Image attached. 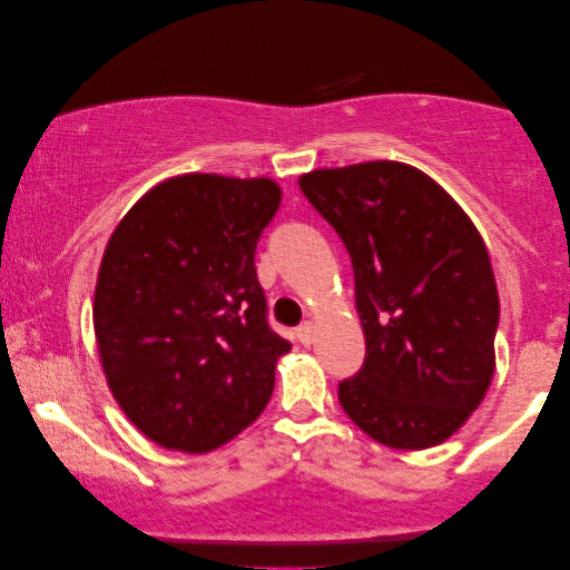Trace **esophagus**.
<instances>
[{
	"label": "esophagus",
	"instance_id": "obj_1",
	"mask_svg": "<svg viewBox=\"0 0 570 570\" xmlns=\"http://www.w3.org/2000/svg\"><path fill=\"white\" fill-rule=\"evenodd\" d=\"M314 337H316V330H314V324L311 322H306L303 326H298V342L301 345H311V342H314Z\"/></svg>",
	"mask_w": 570,
	"mask_h": 570
}]
</instances>
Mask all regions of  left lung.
<instances>
[{
	"mask_svg": "<svg viewBox=\"0 0 570 570\" xmlns=\"http://www.w3.org/2000/svg\"><path fill=\"white\" fill-rule=\"evenodd\" d=\"M301 191L355 272L365 361L340 384L347 417L392 449H431L480 407L495 371L498 287L470 217L396 160L318 168Z\"/></svg>",
	"mask_w": 570,
	"mask_h": 570,
	"instance_id": "1",
	"label": "left lung"
}]
</instances>
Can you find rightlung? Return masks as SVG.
I'll list each match as a JSON object with an SVG mask.
<instances>
[{"instance_id": "1", "label": "right lung", "mask_w": 570, "mask_h": 570, "mask_svg": "<svg viewBox=\"0 0 570 570\" xmlns=\"http://www.w3.org/2000/svg\"><path fill=\"white\" fill-rule=\"evenodd\" d=\"M283 191L272 178L186 174L116 225L92 326L114 400L147 439L205 454L254 423L291 342L272 332L254 254Z\"/></svg>"}]
</instances>
